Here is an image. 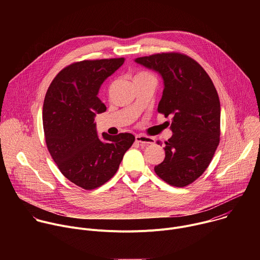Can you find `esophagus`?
<instances>
[{
    "label": "esophagus",
    "mask_w": 260,
    "mask_h": 260,
    "mask_svg": "<svg viewBox=\"0 0 260 260\" xmlns=\"http://www.w3.org/2000/svg\"><path fill=\"white\" fill-rule=\"evenodd\" d=\"M136 142L140 143L141 145H148V144H153L154 139L144 135H136Z\"/></svg>",
    "instance_id": "34e87169"
}]
</instances>
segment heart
Returning a JSON list of instances; mask_svg holds the SVG:
<instances>
[{"mask_svg":"<svg viewBox=\"0 0 260 260\" xmlns=\"http://www.w3.org/2000/svg\"><path fill=\"white\" fill-rule=\"evenodd\" d=\"M146 77H153L150 73L148 72H139L136 74L135 79H140V78H146Z\"/></svg>","mask_w":260,"mask_h":260,"instance_id":"b5f03b06","label":"heart"}]
</instances>
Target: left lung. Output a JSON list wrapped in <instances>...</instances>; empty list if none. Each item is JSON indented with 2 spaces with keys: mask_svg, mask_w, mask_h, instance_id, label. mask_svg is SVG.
Returning <instances> with one entry per match:
<instances>
[{
  "mask_svg": "<svg viewBox=\"0 0 260 260\" xmlns=\"http://www.w3.org/2000/svg\"><path fill=\"white\" fill-rule=\"evenodd\" d=\"M135 61L161 76L165 88L157 111L173 117L166 157L154 171L172 186H186L203 175L219 145L217 90L202 66L185 54L157 53Z\"/></svg>",
  "mask_w": 260,
  "mask_h": 260,
  "instance_id": "8db88e82",
  "label": "left lung"
}]
</instances>
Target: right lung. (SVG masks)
Listing matches in <instances>:
<instances>
[{"mask_svg":"<svg viewBox=\"0 0 260 260\" xmlns=\"http://www.w3.org/2000/svg\"><path fill=\"white\" fill-rule=\"evenodd\" d=\"M124 58L82 60L62 69L51 82L43 105L48 151L61 174L77 186L98 188L117 172L135 137L128 133L99 138L94 117L106 111L98 98L103 82Z\"/></svg>","mask_w":260,"mask_h":260,"instance_id":"1","label":"right lung"}]
</instances>
